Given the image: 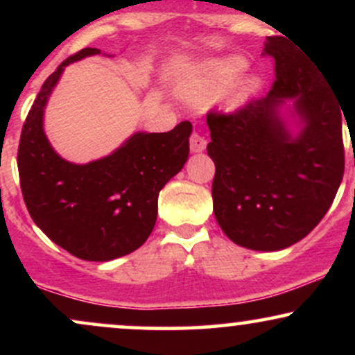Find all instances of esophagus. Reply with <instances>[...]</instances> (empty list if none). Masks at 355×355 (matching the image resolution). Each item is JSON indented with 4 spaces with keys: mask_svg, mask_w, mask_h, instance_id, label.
I'll return each mask as SVG.
<instances>
[{
    "mask_svg": "<svg viewBox=\"0 0 355 355\" xmlns=\"http://www.w3.org/2000/svg\"><path fill=\"white\" fill-rule=\"evenodd\" d=\"M205 146H207V140L200 135V133H197V132L191 133V135H190V150H191V152L200 153V152H203V150H205Z\"/></svg>",
    "mask_w": 355,
    "mask_h": 355,
    "instance_id": "esophagus-1",
    "label": "esophagus"
}]
</instances>
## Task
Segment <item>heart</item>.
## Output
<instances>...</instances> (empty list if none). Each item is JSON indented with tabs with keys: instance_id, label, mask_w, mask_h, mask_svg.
I'll return each mask as SVG.
<instances>
[{
	"instance_id": "b5f03b06",
	"label": "heart",
	"mask_w": 355,
	"mask_h": 355,
	"mask_svg": "<svg viewBox=\"0 0 355 355\" xmlns=\"http://www.w3.org/2000/svg\"><path fill=\"white\" fill-rule=\"evenodd\" d=\"M245 68V60L240 58V56H229V58L209 61L205 70H203L200 85H198V98H217V96L227 92L235 83V80L242 75ZM259 87V80L254 78V76L240 81L239 87L230 95L229 105L232 108H237L240 105H243L247 100H250L252 95H255Z\"/></svg>"
}]
</instances>
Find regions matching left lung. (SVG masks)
<instances>
[{"label": "left lung", "mask_w": 355, "mask_h": 355, "mask_svg": "<svg viewBox=\"0 0 355 355\" xmlns=\"http://www.w3.org/2000/svg\"><path fill=\"white\" fill-rule=\"evenodd\" d=\"M266 53L275 60L272 88L234 113L210 112L207 152L220 229L240 247L274 252L311 234L331 209L344 177V112L319 68L282 36H268ZM285 99L304 123L297 137L279 118Z\"/></svg>", "instance_id": "8db88e82"}]
</instances>
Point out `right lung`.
I'll use <instances>...</instances> for the list:
<instances>
[{
	"instance_id": "add662e5",
	"label": "right lung",
	"mask_w": 355,
	"mask_h": 355,
	"mask_svg": "<svg viewBox=\"0 0 355 355\" xmlns=\"http://www.w3.org/2000/svg\"><path fill=\"white\" fill-rule=\"evenodd\" d=\"M71 55L48 76L21 130L18 172L26 209L56 245L81 260L108 262L145 243L157 222L158 193L189 158L190 121L165 133H135L108 157L76 165L63 160L43 130V112Z\"/></svg>"
}]
</instances>
